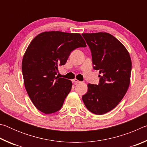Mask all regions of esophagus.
Returning <instances> with one entry per match:
<instances>
[{"label":"esophagus","instance_id":"1","mask_svg":"<svg viewBox=\"0 0 147 147\" xmlns=\"http://www.w3.org/2000/svg\"><path fill=\"white\" fill-rule=\"evenodd\" d=\"M73 82H74V84H78V83H80V82H81L80 81L78 80H77L76 78H74V79L73 80Z\"/></svg>","mask_w":147,"mask_h":147}]
</instances>
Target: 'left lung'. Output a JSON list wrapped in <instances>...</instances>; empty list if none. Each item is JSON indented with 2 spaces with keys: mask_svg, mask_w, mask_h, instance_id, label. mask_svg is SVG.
<instances>
[{
  "mask_svg": "<svg viewBox=\"0 0 147 147\" xmlns=\"http://www.w3.org/2000/svg\"><path fill=\"white\" fill-rule=\"evenodd\" d=\"M82 36L91 49L93 68L100 74L98 85L89 84L82 100L89 111L103 115L115 108L127 92L131 58L126 47L110 34L84 33Z\"/></svg>",
  "mask_w": 147,
  "mask_h": 147,
  "instance_id": "1",
  "label": "left lung"
}]
</instances>
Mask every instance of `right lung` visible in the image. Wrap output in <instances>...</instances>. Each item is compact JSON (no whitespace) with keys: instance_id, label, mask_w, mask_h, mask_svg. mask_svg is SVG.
<instances>
[{"instance_id":"obj_1","label":"right lung","mask_w":147,"mask_h":147,"mask_svg":"<svg viewBox=\"0 0 147 147\" xmlns=\"http://www.w3.org/2000/svg\"><path fill=\"white\" fill-rule=\"evenodd\" d=\"M86 43L80 34L44 32L32 39L22 61L24 84L36 108L45 114L61 109L71 90L70 80L56 76L71 51Z\"/></svg>"}]
</instances>
